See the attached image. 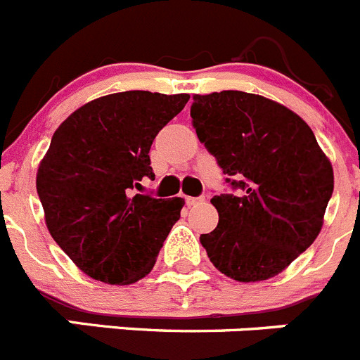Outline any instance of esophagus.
<instances>
[{
    "label": "esophagus",
    "mask_w": 360,
    "mask_h": 360,
    "mask_svg": "<svg viewBox=\"0 0 360 360\" xmlns=\"http://www.w3.org/2000/svg\"><path fill=\"white\" fill-rule=\"evenodd\" d=\"M186 202L187 205H200V203L205 202V198H203V196H200V198H191V196H187Z\"/></svg>",
    "instance_id": "esophagus-1"
}]
</instances>
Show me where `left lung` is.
Here are the masks:
<instances>
[{"label": "left lung", "mask_w": 360, "mask_h": 360, "mask_svg": "<svg viewBox=\"0 0 360 360\" xmlns=\"http://www.w3.org/2000/svg\"><path fill=\"white\" fill-rule=\"evenodd\" d=\"M191 117L200 142L240 189L212 196L219 219L200 236L203 249L227 278H274L323 229L333 193L328 157L297 113L262 95H193Z\"/></svg>", "instance_id": "left-lung-1"}]
</instances>
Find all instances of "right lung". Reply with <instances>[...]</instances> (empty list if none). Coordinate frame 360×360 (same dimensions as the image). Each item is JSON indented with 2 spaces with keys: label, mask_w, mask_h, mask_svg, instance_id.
Instances as JSON below:
<instances>
[{
  "label": "right lung",
  "mask_w": 360,
  "mask_h": 360,
  "mask_svg": "<svg viewBox=\"0 0 360 360\" xmlns=\"http://www.w3.org/2000/svg\"><path fill=\"white\" fill-rule=\"evenodd\" d=\"M187 101V94L142 90L104 95L53 133L37 195L50 234L86 276L131 285L155 266L186 202L135 195V187L153 180V141Z\"/></svg>",
  "instance_id": "add662e5"
}]
</instances>
